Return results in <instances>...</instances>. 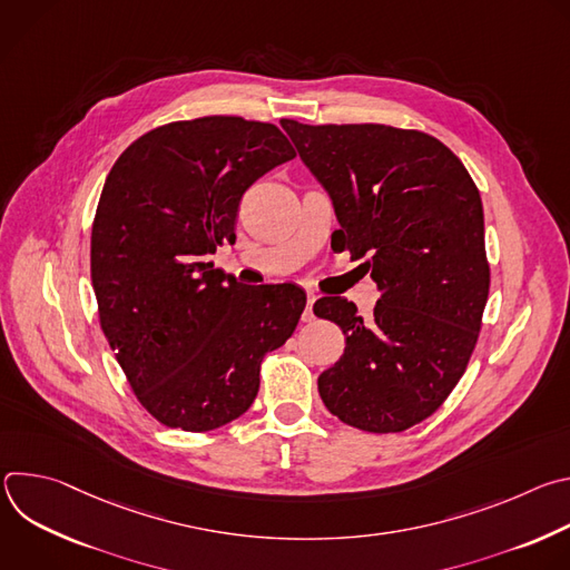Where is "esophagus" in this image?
Masks as SVG:
<instances>
[{
	"mask_svg": "<svg viewBox=\"0 0 570 570\" xmlns=\"http://www.w3.org/2000/svg\"><path fill=\"white\" fill-rule=\"evenodd\" d=\"M315 299H317V293H306V308H304V313H302V320L304 322H311L315 315H313V304H315Z\"/></svg>",
	"mask_w": 570,
	"mask_h": 570,
	"instance_id": "34e87169",
	"label": "esophagus"
}]
</instances>
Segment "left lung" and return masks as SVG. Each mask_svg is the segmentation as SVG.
Wrapping results in <instances>:
<instances>
[{"label":"left lung","mask_w":570,"mask_h":570,"mask_svg":"<svg viewBox=\"0 0 570 570\" xmlns=\"http://www.w3.org/2000/svg\"><path fill=\"white\" fill-rule=\"evenodd\" d=\"M282 128L330 194L343 248L367 257L381 291L365 320L345 297L313 304L347 336L317 379L320 396L354 429H411L451 394L478 341L490 295L480 194L462 161L420 130L293 119Z\"/></svg>","instance_id":"obj_1"}]
</instances>
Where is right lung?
<instances>
[{
    "label": "right lung",
    "mask_w": 570,
    "mask_h": 570,
    "mask_svg": "<svg viewBox=\"0 0 570 570\" xmlns=\"http://www.w3.org/2000/svg\"><path fill=\"white\" fill-rule=\"evenodd\" d=\"M293 157L273 124L200 117L141 135L106 178L90 253L101 330L165 426L205 433L240 417L262 358L297 327V286L240 291L207 262L234 238L240 196Z\"/></svg>",
    "instance_id": "1"
}]
</instances>
